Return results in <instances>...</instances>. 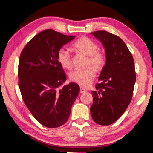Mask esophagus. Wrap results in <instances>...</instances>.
<instances>
[{"label": "esophagus", "mask_w": 153, "mask_h": 153, "mask_svg": "<svg viewBox=\"0 0 153 153\" xmlns=\"http://www.w3.org/2000/svg\"><path fill=\"white\" fill-rule=\"evenodd\" d=\"M87 91L86 89H85L84 88L80 87V93H84Z\"/></svg>", "instance_id": "obj_1"}]
</instances>
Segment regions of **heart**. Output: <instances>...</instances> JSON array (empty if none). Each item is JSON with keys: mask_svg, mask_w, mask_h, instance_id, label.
<instances>
[{"mask_svg": "<svg viewBox=\"0 0 153 153\" xmlns=\"http://www.w3.org/2000/svg\"><path fill=\"white\" fill-rule=\"evenodd\" d=\"M75 50L87 56L86 66L84 69H76L71 72L69 77L72 82L83 87H87L92 84L96 73L94 69L100 71L104 67L106 62L105 56L98 51V46L94 41L87 37H82L75 42L73 45ZM57 59L59 63L65 69H70L72 67L71 55L69 51L65 48L58 51Z\"/></svg>", "mask_w": 153, "mask_h": 153, "instance_id": "b5f03b06", "label": "heart"}]
</instances>
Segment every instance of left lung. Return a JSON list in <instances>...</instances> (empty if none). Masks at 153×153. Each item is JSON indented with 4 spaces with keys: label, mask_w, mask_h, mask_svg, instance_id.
Here are the masks:
<instances>
[{
    "label": "left lung",
    "mask_w": 153,
    "mask_h": 153,
    "mask_svg": "<svg viewBox=\"0 0 153 153\" xmlns=\"http://www.w3.org/2000/svg\"><path fill=\"white\" fill-rule=\"evenodd\" d=\"M105 48L106 63L92 91L93 104L90 113L96 123L108 126L117 121L132 98L136 71L129 49L119 36L106 31L92 32Z\"/></svg>",
    "instance_id": "left-lung-1"
}]
</instances>
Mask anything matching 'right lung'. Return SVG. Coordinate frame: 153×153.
I'll list each match as a JSON object with an SVG mask.
<instances>
[{"instance_id":"1","label":"right lung","mask_w":153,"mask_h":153,"mask_svg":"<svg viewBox=\"0 0 153 153\" xmlns=\"http://www.w3.org/2000/svg\"><path fill=\"white\" fill-rule=\"evenodd\" d=\"M74 38L45 30L30 40L20 55L18 77L23 100L36 120L46 128H58L67 122L79 92V86L73 82L60 89L67 76L57 53Z\"/></svg>"}]
</instances>
